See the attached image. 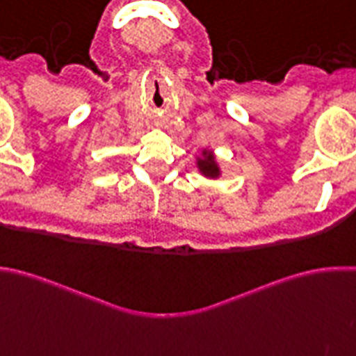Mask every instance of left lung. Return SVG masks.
<instances>
[{
  "label": "left lung",
  "instance_id": "1",
  "mask_svg": "<svg viewBox=\"0 0 356 356\" xmlns=\"http://www.w3.org/2000/svg\"><path fill=\"white\" fill-rule=\"evenodd\" d=\"M196 168H198L200 175H204L205 179H218L222 175L220 164H218L217 156L211 149H202L200 156H196Z\"/></svg>",
  "mask_w": 356,
  "mask_h": 356
}]
</instances>
